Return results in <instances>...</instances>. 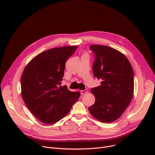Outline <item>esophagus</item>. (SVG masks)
Returning <instances> with one entry per match:
<instances>
[{
  "mask_svg": "<svg viewBox=\"0 0 155 155\" xmlns=\"http://www.w3.org/2000/svg\"><path fill=\"white\" fill-rule=\"evenodd\" d=\"M87 92H88V90H87V89H85V90H84V91H80V93H81V94H82V95L85 94Z\"/></svg>",
  "mask_w": 155,
  "mask_h": 155,
  "instance_id": "obj_1",
  "label": "esophagus"
}]
</instances>
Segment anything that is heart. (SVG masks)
<instances>
[{"label":"heart","mask_w":155,"mask_h":155,"mask_svg":"<svg viewBox=\"0 0 155 155\" xmlns=\"http://www.w3.org/2000/svg\"><path fill=\"white\" fill-rule=\"evenodd\" d=\"M86 54V53H85V54Z\"/></svg>","instance_id":"obj_1"}]
</instances>
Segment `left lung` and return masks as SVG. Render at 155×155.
Returning <instances> with one entry per match:
<instances>
[{
	"label": "left lung",
	"mask_w": 155,
	"mask_h": 155,
	"mask_svg": "<svg viewBox=\"0 0 155 155\" xmlns=\"http://www.w3.org/2000/svg\"><path fill=\"white\" fill-rule=\"evenodd\" d=\"M95 54L94 76L101 85L91 89L95 102L88 107L93 117L102 123H112L121 116L132 101L134 73L126 56L111 47L91 45Z\"/></svg>",
	"instance_id": "left-lung-1"
}]
</instances>
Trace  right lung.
Masks as SVG:
<instances>
[{
	"label": "right lung",
	"mask_w": 155,
	"mask_h": 155,
	"mask_svg": "<svg viewBox=\"0 0 155 155\" xmlns=\"http://www.w3.org/2000/svg\"><path fill=\"white\" fill-rule=\"evenodd\" d=\"M77 46L54 48L32 58L21 79V95L27 107L41 123L54 124L66 116L80 97L79 92L58 87L64 75L65 63Z\"/></svg>",
	"instance_id": "add662e5"
}]
</instances>
